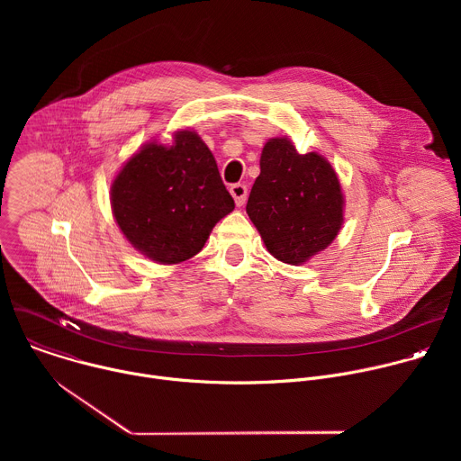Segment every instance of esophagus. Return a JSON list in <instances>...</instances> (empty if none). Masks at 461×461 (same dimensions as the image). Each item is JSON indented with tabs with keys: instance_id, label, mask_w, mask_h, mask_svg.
Instances as JSON below:
<instances>
[{
	"instance_id": "34e87169",
	"label": "esophagus",
	"mask_w": 461,
	"mask_h": 461,
	"mask_svg": "<svg viewBox=\"0 0 461 461\" xmlns=\"http://www.w3.org/2000/svg\"><path fill=\"white\" fill-rule=\"evenodd\" d=\"M230 193L233 194V199H235V204L237 206H242L244 203H246V196H248V185L246 184H233L231 187H230Z\"/></svg>"
}]
</instances>
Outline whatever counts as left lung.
<instances>
[{"label": "left lung", "mask_w": 461, "mask_h": 461, "mask_svg": "<svg viewBox=\"0 0 461 461\" xmlns=\"http://www.w3.org/2000/svg\"><path fill=\"white\" fill-rule=\"evenodd\" d=\"M246 213L276 258L301 265L339 233L341 184L321 155H299L292 140L272 139L262 148Z\"/></svg>", "instance_id": "1"}]
</instances>
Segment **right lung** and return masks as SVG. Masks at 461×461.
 Returning <instances> with one entry per match:
<instances>
[{"label":"right lung","mask_w":461,"mask_h":461,"mask_svg":"<svg viewBox=\"0 0 461 461\" xmlns=\"http://www.w3.org/2000/svg\"><path fill=\"white\" fill-rule=\"evenodd\" d=\"M111 206L140 253L176 265L204 248L235 203L208 146L193 131H178L173 146L151 142L127 160L111 185Z\"/></svg>","instance_id":"1"}]
</instances>
